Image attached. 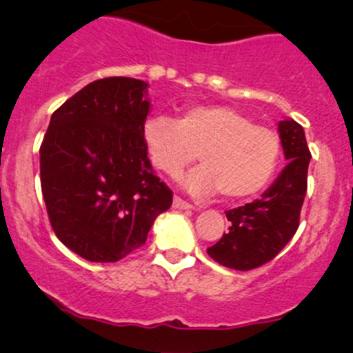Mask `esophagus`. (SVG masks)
Returning <instances> with one entry per match:
<instances>
[{
	"instance_id": "34e87169",
	"label": "esophagus",
	"mask_w": 353,
	"mask_h": 353,
	"mask_svg": "<svg viewBox=\"0 0 353 353\" xmlns=\"http://www.w3.org/2000/svg\"><path fill=\"white\" fill-rule=\"evenodd\" d=\"M172 205L176 209H184V210H190V209H194V205L192 204H189V202H185V201H182L181 197H174V201H172Z\"/></svg>"
}]
</instances>
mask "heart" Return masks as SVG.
I'll list each match as a JSON object with an SVG mask.
<instances>
[{"mask_svg":"<svg viewBox=\"0 0 353 353\" xmlns=\"http://www.w3.org/2000/svg\"><path fill=\"white\" fill-rule=\"evenodd\" d=\"M143 143L154 168L171 177L199 152L202 165L181 177L182 188L196 196L222 192L230 201L262 192L281 159L277 132L222 104L188 108L177 121L163 114L148 117Z\"/></svg>","mask_w":353,"mask_h":353,"instance_id":"obj_1","label":"heart"}]
</instances>
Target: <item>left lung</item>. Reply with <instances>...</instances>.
Returning a JSON list of instances; mask_svg holds the SVG:
<instances>
[{
  "label": "left lung",
  "instance_id": "obj_1",
  "mask_svg": "<svg viewBox=\"0 0 353 353\" xmlns=\"http://www.w3.org/2000/svg\"><path fill=\"white\" fill-rule=\"evenodd\" d=\"M279 134L289 164L262 197L225 210L229 232L208 249L214 261L229 269L250 270L264 265L297 232L312 156L303 128L294 119L281 121Z\"/></svg>",
  "mask_w": 353,
  "mask_h": 353
}]
</instances>
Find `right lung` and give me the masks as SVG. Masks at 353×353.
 I'll return each instance as SVG.
<instances>
[{"label":"right lung","instance_id":"right-lung-1","mask_svg":"<svg viewBox=\"0 0 353 353\" xmlns=\"http://www.w3.org/2000/svg\"><path fill=\"white\" fill-rule=\"evenodd\" d=\"M148 88L123 76L92 81L52 112L39 149L52 230L89 262H117L139 249L172 204L143 143Z\"/></svg>","mask_w":353,"mask_h":353}]
</instances>
